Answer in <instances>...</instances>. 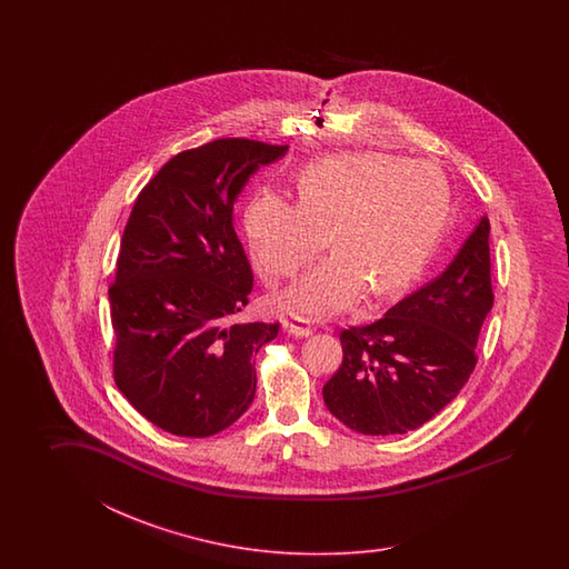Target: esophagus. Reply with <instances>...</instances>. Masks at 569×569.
<instances>
[{
  "label": "esophagus",
  "mask_w": 569,
  "mask_h": 569,
  "mask_svg": "<svg viewBox=\"0 0 569 569\" xmlns=\"http://www.w3.org/2000/svg\"><path fill=\"white\" fill-rule=\"evenodd\" d=\"M284 331L292 338H307L313 333V327L307 326L302 319H287L284 321Z\"/></svg>",
  "instance_id": "1"
}]
</instances>
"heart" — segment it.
Returning <instances> with one entry per match:
<instances>
[{
    "label": "heart",
    "instance_id": "heart-1",
    "mask_svg": "<svg viewBox=\"0 0 569 569\" xmlns=\"http://www.w3.org/2000/svg\"><path fill=\"white\" fill-rule=\"evenodd\" d=\"M299 203L256 193L243 228L267 282L292 279L326 246L336 252L307 272L282 302L295 313L326 317L366 289L385 297L407 287L441 238L451 209L443 172L423 160L380 152H339L302 167Z\"/></svg>",
    "mask_w": 569,
    "mask_h": 569
}]
</instances>
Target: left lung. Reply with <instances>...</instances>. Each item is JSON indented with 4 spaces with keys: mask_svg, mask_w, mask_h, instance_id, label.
Here are the masks:
<instances>
[{
    "mask_svg": "<svg viewBox=\"0 0 569 569\" xmlns=\"http://www.w3.org/2000/svg\"><path fill=\"white\" fill-rule=\"evenodd\" d=\"M488 240L482 218L443 274L375 323L339 333L341 366L323 387L336 419L363 436H402L458 397L495 305Z\"/></svg>",
    "mask_w": 569,
    "mask_h": 569,
    "instance_id": "8db88e82",
    "label": "left lung"
}]
</instances>
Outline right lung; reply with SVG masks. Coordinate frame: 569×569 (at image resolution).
I'll use <instances>...</instances> for the list:
<instances>
[{
    "mask_svg": "<svg viewBox=\"0 0 569 569\" xmlns=\"http://www.w3.org/2000/svg\"><path fill=\"white\" fill-rule=\"evenodd\" d=\"M289 146L219 138L182 150L133 201L109 284L113 382L162 431L209 437L252 405L258 350L277 323H238L252 268L233 201Z\"/></svg>",
    "mask_w": 569,
    "mask_h": 569,
    "instance_id": "obj_1",
    "label": "right lung"
}]
</instances>
